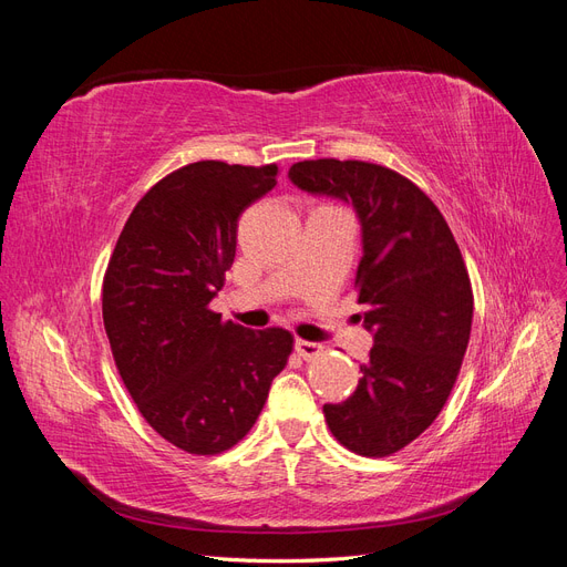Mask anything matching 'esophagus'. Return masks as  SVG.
<instances>
[{
  "instance_id": "obj_1",
  "label": "esophagus",
  "mask_w": 567,
  "mask_h": 567,
  "mask_svg": "<svg viewBox=\"0 0 567 567\" xmlns=\"http://www.w3.org/2000/svg\"><path fill=\"white\" fill-rule=\"evenodd\" d=\"M321 346L319 342H312V340H302V338H296V352L302 357V359H315L321 354Z\"/></svg>"
}]
</instances>
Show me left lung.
Wrapping results in <instances>:
<instances>
[{
  "instance_id": "8db88e82",
  "label": "left lung",
  "mask_w": 567,
  "mask_h": 567,
  "mask_svg": "<svg viewBox=\"0 0 567 567\" xmlns=\"http://www.w3.org/2000/svg\"><path fill=\"white\" fill-rule=\"evenodd\" d=\"M288 177L307 194L352 203L362 225L354 284L373 348L357 390L323 404V416L342 447L390 456L437 419L456 383L473 321L468 269L437 205L394 169L319 158Z\"/></svg>"
}]
</instances>
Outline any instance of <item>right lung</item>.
Segmentation results:
<instances>
[{
    "mask_svg": "<svg viewBox=\"0 0 567 567\" xmlns=\"http://www.w3.org/2000/svg\"><path fill=\"white\" fill-rule=\"evenodd\" d=\"M277 173L184 165L134 205L111 255L101 307L120 379L153 431L188 454L244 440L293 350L286 329L250 331L210 310L234 265L238 217Z\"/></svg>",
    "mask_w": 567,
    "mask_h": 567,
    "instance_id": "right-lung-1",
    "label": "right lung"
}]
</instances>
